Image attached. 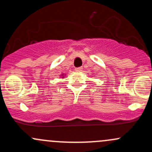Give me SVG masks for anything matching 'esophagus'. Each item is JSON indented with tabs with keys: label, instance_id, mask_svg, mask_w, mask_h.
<instances>
[{
	"label": "esophagus",
	"instance_id": "obj_1",
	"mask_svg": "<svg viewBox=\"0 0 152 152\" xmlns=\"http://www.w3.org/2000/svg\"><path fill=\"white\" fill-rule=\"evenodd\" d=\"M82 69H83V68L82 67H77L75 69V71H78V72H80V71H82Z\"/></svg>",
	"mask_w": 152,
	"mask_h": 152
}]
</instances>
